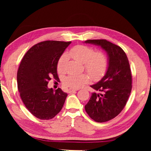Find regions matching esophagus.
Masks as SVG:
<instances>
[{
	"label": "esophagus",
	"mask_w": 151,
	"mask_h": 151,
	"mask_svg": "<svg viewBox=\"0 0 151 151\" xmlns=\"http://www.w3.org/2000/svg\"><path fill=\"white\" fill-rule=\"evenodd\" d=\"M76 91H77L76 89H69L68 90V93H73V92H75Z\"/></svg>",
	"instance_id": "obj_1"
}]
</instances>
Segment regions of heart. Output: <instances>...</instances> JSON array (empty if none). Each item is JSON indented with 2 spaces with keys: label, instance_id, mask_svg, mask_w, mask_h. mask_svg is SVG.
I'll return each instance as SVG.
<instances>
[{
  "label": "heart",
  "instance_id": "1",
  "mask_svg": "<svg viewBox=\"0 0 151 151\" xmlns=\"http://www.w3.org/2000/svg\"><path fill=\"white\" fill-rule=\"evenodd\" d=\"M69 55L75 60L84 63L85 70L94 80L100 79L106 72L109 60L106 55L103 52H96L93 48L88 46L77 45L70 49ZM66 60L67 56L66 54L60 57L57 63L58 73L65 72ZM89 78V76L86 74H70L64 78L63 84L67 88L78 89L87 83Z\"/></svg>",
  "mask_w": 151,
  "mask_h": 151
}]
</instances>
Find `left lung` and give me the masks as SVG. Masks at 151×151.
<instances>
[{"label": "left lung", "mask_w": 151, "mask_h": 151, "mask_svg": "<svg viewBox=\"0 0 151 151\" xmlns=\"http://www.w3.org/2000/svg\"><path fill=\"white\" fill-rule=\"evenodd\" d=\"M106 51L109 57L106 73L100 81L91 86L96 91L85 106L88 116L97 122L114 119L127 104L132 89V75L126 53L104 39L87 40Z\"/></svg>", "instance_id": "left-lung-1"}]
</instances>
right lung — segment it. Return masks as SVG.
Segmentation results:
<instances>
[{"label":"right lung","mask_w":151,"mask_h":151,"mask_svg":"<svg viewBox=\"0 0 151 151\" xmlns=\"http://www.w3.org/2000/svg\"><path fill=\"white\" fill-rule=\"evenodd\" d=\"M71 42L46 40L27 51L17 72L18 90L22 102L32 115L49 120L57 115L67 94L60 88L54 91L47 85L51 77L58 80L57 63Z\"/></svg>","instance_id":"right-lung-1"}]
</instances>
